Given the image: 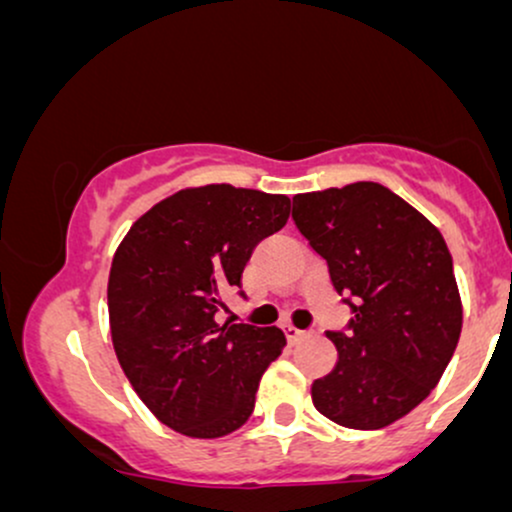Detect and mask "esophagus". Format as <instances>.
I'll use <instances>...</instances> for the list:
<instances>
[{
	"label": "esophagus",
	"instance_id": "34e87169",
	"mask_svg": "<svg viewBox=\"0 0 512 512\" xmlns=\"http://www.w3.org/2000/svg\"><path fill=\"white\" fill-rule=\"evenodd\" d=\"M281 330H284V334H286V339H289V342H301V339H305V337H310V334L313 332H308V330H298V327H293V325H284L281 327Z\"/></svg>",
	"mask_w": 512,
	"mask_h": 512
}]
</instances>
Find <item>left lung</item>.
Masks as SVG:
<instances>
[{
    "instance_id": "8db88e82",
    "label": "left lung",
    "mask_w": 512,
    "mask_h": 512,
    "mask_svg": "<svg viewBox=\"0 0 512 512\" xmlns=\"http://www.w3.org/2000/svg\"><path fill=\"white\" fill-rule=\"evenodd\" d=\"M291 219L354 313L327 332L339 361L313 383L315 409L356 431L390 426L431 395L460 339L448 245L378 182L296 195Z\"/></svg>"
}]
</instances>
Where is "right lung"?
<instances>
[{
	"label": "right lung",
	"instance_id": "right-lung-1",
	"mask_svg": "<svg viewBox=\"0 0 512 512\" xmlns=\"http://www.w3.org/2000/svg\"><path fill=\"white\" fill-rule=\"evenodd\" d=\"M291 199L204 185L163 199L129 228L108 279L117 361L161 424L221 438L248 421L279 327L219 325L257 245L289 221Z\"/></svg>",
	"mask_w": 512,
	"mask_h": 512
}]
</instances>
